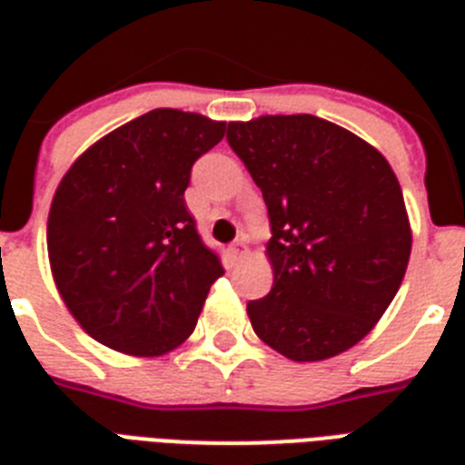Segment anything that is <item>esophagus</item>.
<instances>
[{
  "label": "esophagus",
  "mask_w": 465,
  "mask_h": 465,
  "mask_svg": "<svg viewBox=\"0 0 465 465\" xmlns=\"http://www.w3.org/2000/svg\"><path fill=\"white\" fill-rule=\"evenodd\" d=\"M246 252H249V249H246L244 237H240V240H235L232 244H230V256L232 258H244Z\"/></svg>",
  "instance_id": "esophagus-1"
}]
</instances>
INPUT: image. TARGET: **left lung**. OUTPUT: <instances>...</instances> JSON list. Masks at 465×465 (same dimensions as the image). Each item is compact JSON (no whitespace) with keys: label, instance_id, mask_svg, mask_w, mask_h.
Returning <instances> with one entry per match:
<instances>
[{"label":"left lung","instance_id":"obj_1","mask_svg":"<svg viewBox=\"0 0 465 465\" xmlns=\"http://www.w3.org/2000/svg\"><path fill=\"white\" fill-rule=\"evenodd\" d=\"M268 204L270 293L246 305L258 338L291 361H323L380 322L412 252L401 183L384 155L310 114L228 123Z\"/></svg>","mask_w":465,"mask_h":465}]
</instances>
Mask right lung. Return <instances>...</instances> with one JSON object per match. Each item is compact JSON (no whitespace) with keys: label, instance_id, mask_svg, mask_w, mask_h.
I'll return each mask as SVG.
<instances>
[{"label":"right lung","instance_id":"right-lung-1","mask_svg":"<svg viewBox=\"0 0 465 465\" xmlns=\"http://www.w3.org/2000/svg\"><path fill=\"white\" fill-rule=\"evenodd\" d=\"M225 123L153 109L76 158L48 213V261L64 305L90 338L163 356L195 331L219 256L183 200L193 163Z\"/></svg>","mask_w":465,"mask_h":465}]
</instances>
